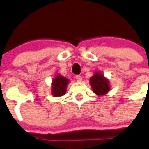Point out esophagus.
<instances>
[{
	"mask_svg": "<svg viewBox=\"0 0 149 149\" xmlns=\"http://www.w3.org/2000/svg\"><path fill=\"white\" fill-rule=\"evenodd\" d=\"M75 78H76V81H78V82H81L82 81V76H80V75H76V76H75Z\"/></svg>",
	"mask_w": 149,
	"mask_h": 149,
	"instance_id": "1",
	"label": "esophagus"
}]
</instances>
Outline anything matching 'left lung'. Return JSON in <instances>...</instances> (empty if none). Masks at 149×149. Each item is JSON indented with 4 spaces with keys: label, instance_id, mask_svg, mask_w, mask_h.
Wrapping results in <instances>:
<instances>
[{
    "label": "left lung",
    "instance_id": "obj_1",
    "mask_svg": "<svg viewBox=\"0 0 149 149\" xmlns=\"http://www.w3.org/2000/svg\"><path fill=\"white\" fill-rule=\"evenodd\" d=\"M90 83L93 91L100 96L106 94L109 90L108 81L100 73H95L90 79Z\"/></svg>",
    "mask_w": 149,
    "mask_h": 149
}]
</instances>
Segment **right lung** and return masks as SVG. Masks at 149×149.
Segmentation results:
<instances>
[{
	"label": "right lung",
	"mask_w": 149,
	"mask_h": 149,
	"mask_svg": "<svg viewBox=\"0 0 149 149\" xmlns=\"http://www.w3.org/2000/svg\"><path fill=\"white\" fill-rule=\"evenodd\" d=\"M68 84V79L64 76L58 75L52 81V93L54 97L63 96L66 93V88Z\"/></svg>",
	"instance_id": "obj_1"
}]
</instances>
